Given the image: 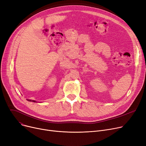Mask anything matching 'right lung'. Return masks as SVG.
I'll return each mask as SVG.
<instances>
[{
  "label": "right lung",
  "instance_id": "1",
  "mask_svg": "<svg viewBox=\"0 0 146 146\" xmlns=\"http://www.w3.org/2000/svg\"><path fill=\"white\" fill-rule=\"evenodd\" d=\"M29 100V101H30V102H36V101H34V100Z\"/></svg>",
  "mask_w": 146,
  "mask_h": 146
}]
</instances>
